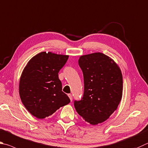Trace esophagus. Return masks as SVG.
<instances>
[{
  "instance_id": "obj_1",
  "label": "esophagus",
  "mask_w": 148,
  "mask_h": 148,
  "mask_svg": "<svg viewBox=\"0 0 148 148\" xmlns=\"http://www.w3.org/2000/svg\"><path fill=\"white\" fill-rule=\"evenodd\" d=\"M68 96H69V98H70V100H71L72 101V96L71 94H69Z\"/></svg>"
}]
</instances>
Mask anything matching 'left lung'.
<instances>
[{"label":"left lung","instance_id":"obj_1","mask_svg":"<svg viewBox=\"0 0 148 148\" xmlns=\"http://www.w3.org/2000/svg\"><path fill=\"white\" fill-rule=\"evenodd\" d=\"M84 78V94L74 101L76 111L91 125L105 122L122 97L123 77L117 63L101 52L83 55L78 60Z\"/></svg>","mask_w":148,"mask_h":148}]
</instances>
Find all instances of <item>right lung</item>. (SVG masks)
<instances>
[{
	"label": "right lung",
	"mask_w": 148,
	"mask_h": 148,
	"mask_svg": "<svg viewBox=\"0 0 148 148\" xmlns=\"http://www.w3.org/2000/svg\"><path fill=\"white\" fill-rule=\"evenodd\" d=\"M68 55L42 52L30 59L21 74L18 85L21 100L31 114L39 119L52 115L70 103L62 91L58 72Z\"/></svg>",
	"instance_id": "right-lung-1"
}]
</instances>
